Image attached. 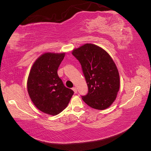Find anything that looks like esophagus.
<instances>
[{"mask_svg": "<svg viewBox=\"0 0 151 151\" xmlns=\"http://www.w3.org/2000/svg\"><path fill=\"white\" fill-rule=\"evenodd\" d=\"M73 90L74 92H75V93H77V89H76V87H73Z\"/></svg>", "mask_w": 151, "mask_h": 151, "instance_id": "esophagus-1", "label": "esophagus"}]
</instances>
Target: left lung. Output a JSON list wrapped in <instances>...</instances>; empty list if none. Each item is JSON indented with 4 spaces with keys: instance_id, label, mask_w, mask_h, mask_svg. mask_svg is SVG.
<instances>
[{
    "instance_id": "8db88e82",
    "label": "left lung",
    "mask_w": 151,
    "mask_h": 151,
    "mask_svg": "<svg viewBox=\"0 0 151 151\" xmlns=\"http://www.w3.org/2000/svg\"><path fill=\"white\" fill-rule=\"evenodd\" d=\"M80 62L88 86L83 100L91 108L104 110L115 101L120 88L117 67L106 51L93 44H85L72 52Z\"/></svg>"
}]
</instances>
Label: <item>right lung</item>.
Listing matches in <instances>:
<instances>
[{
    "mask_svg": "<svg viewBox=\"0 0 151 151\" xmlns=\"http://www.w3.org/2000/svg\"><path fill=\"white\" fill-rule=\"evenodd\" d=\"M65 55V52L42 54L33 64L27 80L28 93L33 104L40 111L53 116L66 109L74 94L57 74Z\"/></svg>",
    "mask_w": 151,
    "mask_h": 151,
    "instance_id": "add662e5",
    "label": "right lung"
}]
</instances>
